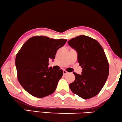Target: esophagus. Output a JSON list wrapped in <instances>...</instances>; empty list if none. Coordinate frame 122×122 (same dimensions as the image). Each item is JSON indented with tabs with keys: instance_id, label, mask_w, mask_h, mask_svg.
<instances>
[{
	"instance_id": "1",
	"label": "esophagus",
	"mask_w": 122,
	"mask_h": 122,
	"mask_svg": "<svg viewBox=\"0 0 122 122\" xmlns=\"http://www.w3.org/2000/svg\"><path fill=\"white\" fill-rule=\"evenodd\" d=\"M63 75H66V74H68V73H69L68 71H66V70H63Z\"/></svg>"
}]
</instances>
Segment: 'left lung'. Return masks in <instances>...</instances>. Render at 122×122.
I'll use <instances>...</instances> for the list:
<instances>
[{
  "label": "left lung",
  "instance_id": "obj_1",
  "mask_svg": "<svg viewBox=\"0 0 122 122\" xmlns=\"http://www.w3.org/2000/svg\"><path fill=\"white\" fill-rule=\"evenodd\" d=\"M68 43L76 51L77 61L82 68L81 75L73 72L75 80L70 84V89L82 98H91L100 92L108 76L106 56L100 44L89 36H77Z\"/></svg>",
  "mask_w": 122,
  "mask_h": 122
}]
</instances>
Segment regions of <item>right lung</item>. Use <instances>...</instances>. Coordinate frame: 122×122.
Listing matches in <instances>:
<instances>
[{"label":"right lung","instance_id":"obj_1","mask_svg":"<svg viewBox=\"0 0 122 122\" xmlns=\"http://www.w3.org/2000/svg\"><path fill=\"white\" fill-rule=\"evenodd\" d=\"M66 42L64 39L37 36L23 45L16 56L15 65L19 81L28 93L42 98L55 91L63 72L48 68V61L55 58L57 50Z\"/></svg>","mask_w":122,"mask_h":122}]
</instances>
